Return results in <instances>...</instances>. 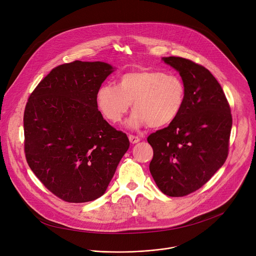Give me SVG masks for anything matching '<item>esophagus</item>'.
<instances>
[{"label": "esophagus", "instance_id": "1", "mask_svg": "<svg viewBox=\"0 0 256 256\" xmlns=\"http://www.w3.org/2000/svg\"><path fill=\"white\" fill-rule=\"evenodd\" d=\"M128 138H130V142L132 144H136L140 142V138L138 136H134V134H130L128 136Z\"/></svg>", "mask_w": 256, "mask_h": 256}]
</instances>
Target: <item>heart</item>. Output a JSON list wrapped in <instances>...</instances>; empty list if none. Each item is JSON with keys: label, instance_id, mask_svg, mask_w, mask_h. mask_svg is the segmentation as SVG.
I'll use <instances>...</instances> for the list:
<instances>
[{"label": "heart", "instance_id": "b5f03b06", "mask_svg": "<svg viewBox=\"0 0 256 256\" xmlns=\"http://www.w3.org/2000/svg\"><path fill=\"white\" fill-rule=\"evenodd\" d=\"M96 105L105 120L120 124L132 103L134 112L126 126L138 130L149 126L161 128L171 124L184 109L186 88L178 76L156 70H138L124 74L118 84H102L96 92Z\"/></svg>", "mask_w": 256, "mask_h": 256}]
</instances>
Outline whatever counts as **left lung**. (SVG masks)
<instances>
[{"label": "left lung", "mask_w": 256, "mask_h": 256, "mask_svg": "<svg viewBox=\"0 0 256 256\" xmlns=\"http://www.w3.org/2000/svg\"><path fill=\"white\" fill-rule=\"evenodd\" d=\"M162 60L179 72L186 98L178 118L148 136L154 151L150 172L164 194L184 196L225 163L232 116L221 85L208 68L178 56Z\"/></svg>", "instance_id": "left-lung-1"}]
</instances>
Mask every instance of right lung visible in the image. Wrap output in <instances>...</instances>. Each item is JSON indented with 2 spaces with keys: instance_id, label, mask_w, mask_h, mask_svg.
Segmentation results:
<instances>
[{
  "instance_id": "1",
  "label": "right lung",
  "mask_w": 256,
  "mask_h": 256,
  "mask_svg": "<svg viewBox=\"0 0 256 256\" xmlns=\"http://www.w3.org/2000/svg\"><path fill=\"white\" fill-rule=\"evenodd\" d=\"M114 70L103 62L58 66L26 104L27 163L64 202H87L103 196L128 150V136L109 124L96 105L98 88Z\"/></svg>"
}]
</instances>
